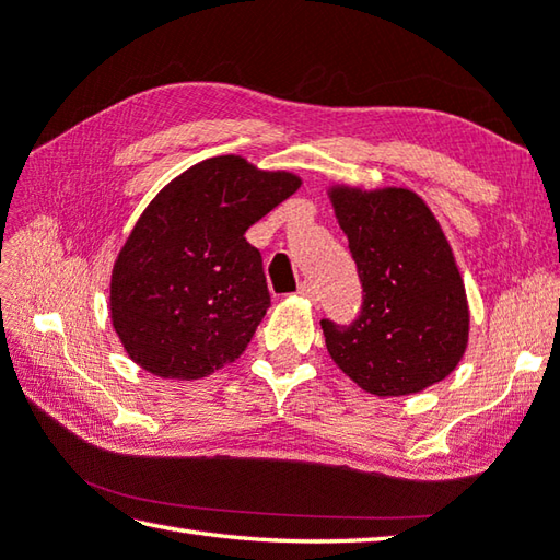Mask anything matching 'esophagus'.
Returning a JSON list of instances; mask_svg holds the SVG:
<instances>
[{
  "label": "esophagus",
  "instance_id": "34e87169",
  "mask_svg": "<svg viewBox=\"0 0 560 560\" xmlns=\"http://www.w3.org/2000/svg\"><path fill=\"white\" fill-rule=\"evenodd\" d=\"M299 295H303V299H308V301H317L315 283L313 281H303L301 287H299Z\"/></svg>",
  "mask_w": 560,
  "mask_h": 560
}]
</instances>
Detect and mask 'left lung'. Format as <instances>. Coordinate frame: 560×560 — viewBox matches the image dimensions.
Returning a JSON list of instances; mask_svg holds the SVG:
<instances>
[{"label": "left lung", "instance_id": "left-lung-1", "mask_svg": "<svg viewBox=\"0 0 560 560\" xmlns=\"http://www.w3.org/2000/svg\"><path fill=\"white\" fill-rule=\"evenodd\" d=\"M327 196L364 287L354 325L320 323L332 361L378 398L415 396L444 381L466 354L470 311L432 208L405 186L330 184Z\"/></svg>", "mask_w": 560, "mask_h": 560}]
</instances>
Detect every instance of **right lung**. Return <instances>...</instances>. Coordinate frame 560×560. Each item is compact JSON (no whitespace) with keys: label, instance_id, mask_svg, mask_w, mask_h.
Returning <instances> with one entry per match:
<instances>
[{"label":"right lung","instance_id":"right-lung-1","mask_svg":"<svg viewBox=\"0 0 560 560\" xmlns=\"http://www.w3.org/2000/svg\"><path fill=\"white\" fill-rule=\"evenodd\" d=\"M301 184L293 172L218 155L148 203L108 287L112 325L140 369L199 381L240 359L271 303L261 255L245 233Z\"/></svg>","mask_w":560,"mask_h":560}]
</instances>
